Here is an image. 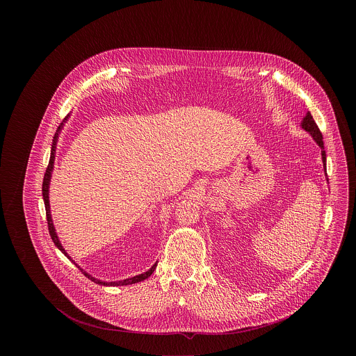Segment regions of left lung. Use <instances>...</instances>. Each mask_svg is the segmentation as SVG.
Here are the masks:
<instances>
[{
    "label": "left lung",
    "mask_w": 356,
    "mask_h": 356,
    "mask_svg": "<svg viewBox=\"0 0 356 356\" xmlns=\"http://www.w3.org/2000/svg\"><path fill=\"white\" fill-rule=\"evenodd\" d=\"M302 127H303L305 131L311 134V136L314 137V140L318 143V145L322 148L323 164H324V170H325V152H324V145H323V136L321 134L319 127L316 125L315 120L311 116L309 112L305 115V119L302 121Z\"/></svg>",
    "instance_id": "1"
}]
</instances>
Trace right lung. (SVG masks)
<instances>
[{
    "mask_svg": "<svg viewBox=\"0 0 356 356\" xmlns=\"http://www.w3.org/2000/svg\"><path fill=\"white\" fill-rule=\"evenodd\" d=\"M68 119V116L65 118V120ZM61 127H63V124L57 128V131H56V134H54V138H53V144H51V159H49V164H48V168H47V172H45V175H44V181H42V196H44V203H45V211H47V221H48V229H49V235H51V240H53V243L56 244V247L63 252V254H65L67 257H69L68 254L65 252V250L63 248V245H61V243H60V240H58V237L56 235V231H54V227H53V222H51V209H49V181H51V170H53V164H54V153H56V143H57V137H58V134H60V131H61ZM70 259V257H69ZM154 268H156V264H153L152 268L151 270H148L147 272H144V273H141V275H137V276H134V277H131V279H125V280H121V282H112V283H105V282H102V280H99V279H95V277H92L90 275H88L86 272L83 271L85 276H88V279H90L92 282H95L96 284H100V286H128V284H134V283H138V282H141V280H144V279H147L148 276H151L152 275V272L154 271Z\"/></svg>",
    "mask_w": 356,
    "mask_h": 356,
    "instance_id": "add662e5",
    "label": "right lung"
}]
</instances>
